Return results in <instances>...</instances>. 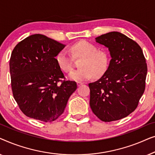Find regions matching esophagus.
Instances as JSON below:
<instances>
[{
	"label": "esophagus",
	"mask_w": 155,
	"mask_h": 155,
	"mask_svg": "<svg viewBox=\"0 0 155 155\" xmlns=\"http://www.w3.org/2000/svg\"><path fill=\"white\" fill-rule=\"evenodd\" d=\"M82 84H83V82H77V84H78V87H80V85H82Z\"/></svg>",
	"instance_id": "esophagus-1"
}]
</instances>
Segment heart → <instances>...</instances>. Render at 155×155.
Instances as JSON below:
<instances>
[{
  "label": "heart",
  "instance_id": "b5f03b06",
  "mask_svg": "<svg viewBox=\"0 0 155 155\" xmlns=\"http://www.w3.org/2000/svg\"><path fill=\"white\" fill-rule=\"evenodd\" d=\"M72 55L75 58L82 57L80 68L72 72L69 78L75 81H84L94 75L98 77L107 69L109 57L104 50H97V46L87 41H80L70 48ZM57 65L61 71L69 73L73 70V58L65 51H61L56 56Z\"/></svg>",
  "mask_w": 155,
  "mask_h": 155
}]
</instances>
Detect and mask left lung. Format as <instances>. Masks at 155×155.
Wrapping results in <instances>:
<instances>
[{
    "label": "left lung",
    "mask_w": 155,
    "mask_h": 155,
    "mask_svg": "<svg viewBox=\"0 0 155 155\" xmlns=\"http://www.w3.org/2000/svg\"><path fill=\"white\" fill-rule=\"evenodd\" d=\"M96 41L109 48L111 59L100 79L89 84L90 107L102 121L120 120L135 111L145 91V58L137 43L118 31Z\"/></svg>",
    "instance_id": "left-lung-1"
}]
</instances>
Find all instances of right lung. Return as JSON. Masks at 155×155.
Here are the masks:
<instances>
[{"label": "right lung", "instance_id": "right-lung-1", "mask_svg": "<svg viewBox=\"0 0 155 155\" xmlns=\"http://www.w3.org/2000/svg\"><path fill=\"white\" fill-rule=\"evenodd\" d=\"M64 47V44L37 34L19 42L12 50L10 59L12 94L28 117L44 122L56 120L77 89L75 81L62 80L65 78L55 58Z\"/></svg>", "mask_w": 155, "mask_h": 155}]
</instances>
